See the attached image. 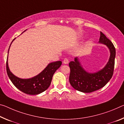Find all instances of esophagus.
<instances>
[{
    "mask_svg": "<svg viewBox=\"0 0 124 124\" xmlns=\"http://www.w3.org/2000/svg\"><path fill=\"white\" fill-rule=\"evenodd\" d=\"M63 62L64 64H68V62H69V60H68V58H65L63 60Z\"/></svg>",
    "mask_w": 124,
    "mask_h": 124,
    "instance_id": "obj_1",
    "label": "esophagus"
}]
</instances>
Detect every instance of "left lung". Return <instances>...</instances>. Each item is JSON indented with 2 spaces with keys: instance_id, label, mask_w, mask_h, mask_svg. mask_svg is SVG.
Here are the masks:
<instances>
[{
  "instance_id": "obj_1",
  "label": "left lung",
  "mask_w": 124,
  "mask_h": 124,
  "mask_svg": "<svg viewBox=\"0 0 124 124\" xmlns=\"http://www.w3.org/2000/svg\"><path fill=\"white\" fill-rule=\"evenodd\" d=\"M99 42L107 45L110 52L109 62L103 69L94 73H89L80 65L77 57L74 58V61L69 63L70 70V83L77 90L83 93L95 91L104 87L113 75L116 54L115 47L111 41L101 32Z\"/></svg>"
}]
</instances>
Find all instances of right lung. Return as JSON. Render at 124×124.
I'll list each match as a JSON object with an SVG mask.
<instances>
[{
    "mask_svg": "<svg viewBox=\"0 0 124 124\" xmlns=\"http://www.w3.org/2000/svg\"><path fill=\"white\" fill-rule=\"evenodd\" d=\"M61 64V61L51 63L48 64L42 72L30 79H21L14 75L9 70L8 63V57L6 67L8 76L11 82L17 89L24 93L30 95H36L44 92L50 87L53 76L56 70L60 67Z\"/></svg>",
    "mask_w": 124,
    "mask_h": 124,
    "instance_id": "1",
    "label": "right lung"
}]
</instances>
